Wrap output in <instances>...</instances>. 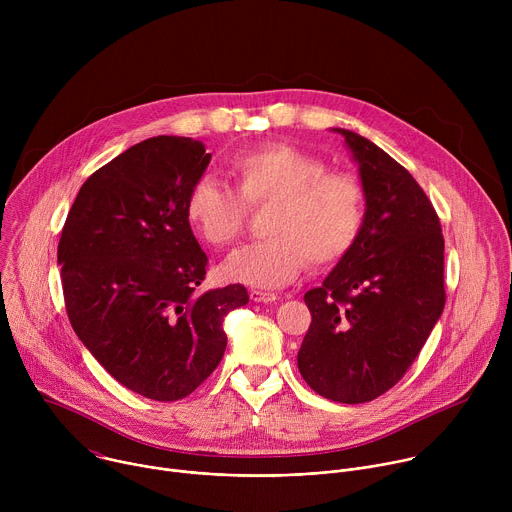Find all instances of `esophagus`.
<instances>
[{
	"label": "esophagus",
	"mask_w": 512,
	"mask_h": 512,
	"mask_svg": "<svg viewBox=\"0 0 512 512\" xmlns=\"http://www.w3.org/2000/svg\"><path fill=\"white\" fill-rule=\"evenodd\" d=\"M249 298L255 302V304H271L277 300L275 294H265V291H257V289H251Z\"/></svg>",
	"instance_id": "34e87169"
}]
</instances>
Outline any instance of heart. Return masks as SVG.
Instances as JSON below:
<instances>
[{
  "label": "heart",
  "mask_w": 512,
  "mask_h": 512,
  "mask_svg": "<svg viewBox=\"0 0 512 512\" xmlns=\"http://www.w3.org/2000/svg\"><path fill=\"white\" fill-rule=\"evenodd\" d=\"M237 196L210 176L198 178L184 202L192 233L208 247L231 245L245 225V208L267 206L261 235L233 253L225 279L261 289L294 281L306 261L330 267L356 245L367 216V194L346 172H326L324 160L287 143L245 150L229 162Z\"/></svg>",
  "instance_id": "obj_1"
}]
</instances>
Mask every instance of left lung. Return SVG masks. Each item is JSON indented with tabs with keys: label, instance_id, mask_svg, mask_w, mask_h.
I'll use <instances>...</instances> for the list:
<instances>
[{
	"label": "left lung",
	"instance_id": "8db88e82",
	"mask_svg": "<svg viewBox=\"0 0 512 512\" xmlns=\"http://www.w3.org/2000/svg\"><path fill=\"white\" fill-rule=\"evenodd\" d=\"M358 166L367 216L352 251L304 302V381L338 403H367L411 367L446 304L444 235L413 176L371 139L334 127Z\"/></svg>",
	"mask_w": 512,
	"mask_h": 512
}]
</instances>
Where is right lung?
<instances>
[{
	"label": "right lung",
	"instance_id": "add662e5",
	"mask_svg": "<svg viewBox=\"0 0 512 512\" xmlns=\"http://www.w3.org/2000/svg\"><path fill=\"white\" fill-rule=\"evenodd\" d=\"M210 154L158 135L81 186L58 243L72 330L103 369L154 401L190 395L221 362L225 316L249 302L241 283L198 291L206 253L184 202Z\"/></svg>",
	"mask_w": 512,
	"mask_h": 512
}]
</instances>
